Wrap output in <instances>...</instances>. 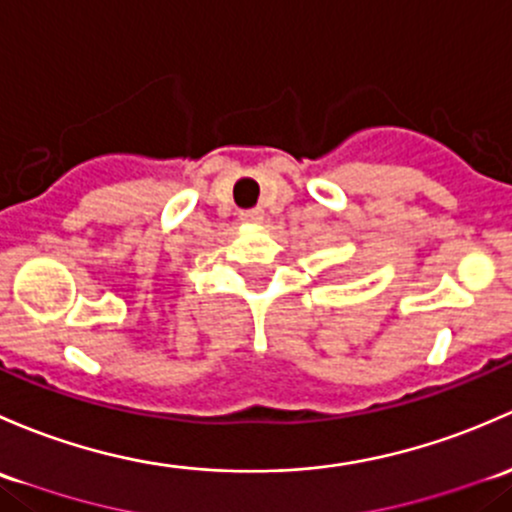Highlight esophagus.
<instances>
[{"label":"esophagus","instance_id":"34e87169","mask_svg":"<svg viewBox=\"0 0 512 512\" xmlns=\"http://www.w3.org/2000/svg\"><path fill=\"white\" fill-rule=\"evenodd\" d=\"M241 221H244V224H261V221H263V209L261 207L244 209V212H241Z\"/></svg>","mask_w":512,"mask_h":512}]
</instances>
